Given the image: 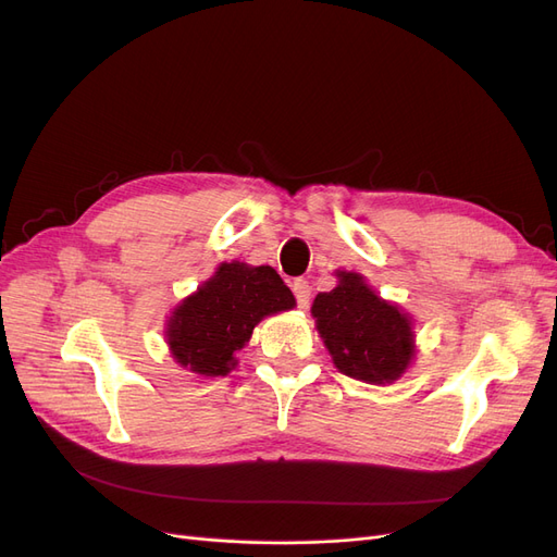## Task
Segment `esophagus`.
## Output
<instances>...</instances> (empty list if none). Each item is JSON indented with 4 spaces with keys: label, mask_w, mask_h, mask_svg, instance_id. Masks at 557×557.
Segmentation results:
<instances>
[{
    "label": "esophagus",
    "mask_w": 557,
    "mask_h": 557,
    "mask_svg": "<svg viewBox=\"0 0 557 557\" xmlns=\"http://www.w3.org/2000/svg\"><path fill=\"white\" fill-rule=\"evenodd\" d=\"M293 293H295L297 305H299L301 309H307L309 301H311V285H309V281L297 278V281L293 283Z\"/></svg>",
    "instance_id": "obj_1"
}]
</instances>
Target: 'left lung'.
<instances>
[{"mask_svg": "<svg viewBox=\"0 0 557 557\" xmlns=\"http://www.w3.org/2000/svg\"><path fill=\"white\" fill-rule=\"evenodd\" d=\"M336 288L318 293L311 307L334 367L364 383L397 381L416 356L411 318L381 299L356 272H336Z\"/></svg>", "mask_w": 557, "mask_h": 557, "instance_id": "left-lung-1", "label": "left lung"}]
</instances>
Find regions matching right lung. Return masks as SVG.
<instances>
[{
  "label": "right lung",
  "mask_w": 557,
  "mask_h": 557,
  "mask_svg": "<svg viewBox=\"0 0 557 557\" xmlns=\"http://www.w3.org/2000/svg\"><path fill=\"white\" fill-rule=\"evenodd\" d=\"M295 307L288 285L272 267L223 262L185 297L166 323L172 358L199 376H227L237 367L252 327L264 315Z\"/></svg>",
  "instance_id": "add662e5"
}]
</instances>
